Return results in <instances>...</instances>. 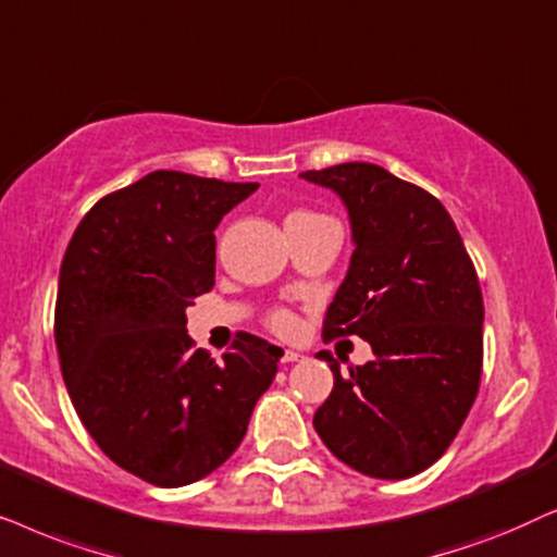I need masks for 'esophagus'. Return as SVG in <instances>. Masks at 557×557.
<instances>
[{"instance_id": "obj_1", "label": "esophagus", "mask_w": 557, "mask_h": 557, "mask_svg": "<svg viewBox=\"0 0 557 557\" xmlns=\"http://www.w3.org/2000/svg\"><path fill=\"white\" fill-rule=\"evenodd\" d=\"M302 359H306V356L298 354V351H290V348H287V351L283 354V361H285V364H295V361H302Z\"/></svg>"}]
</instances>
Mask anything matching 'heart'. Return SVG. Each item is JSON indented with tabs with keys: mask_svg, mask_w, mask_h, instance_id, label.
<instances>
[{
	"mask_svg": "<svg viewBox=\"0 0 557 557\" xmlns=\"http://www.w3.org/2000/svg\"><path fill=\"white\" fill-rule=\"evenodd\" d=\"M308 216H318V213L298 211L293 213L290 219H308ZM267 325H270L274 333H283V336H287V333L295 331V315L287 308H272L270 313H267Z\"/></svg>",
	"mask_w": 557,
	"mask_h": 557,
	"instance_id": "obj_1",
	"label": "heart"
}]
</instances>
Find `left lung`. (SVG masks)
Wrapping results in <instances>:
<instances>
[{
	"mask_svg": "<svg viewBox=\"0 0 557 557\" xmlns=\"http://www.w3.org/2000/svg\"><path fill=\"white\" fill-rule=\"evenodd\" d=\"M344 198L356 249L325 310L323 341L361 336L374 359L348 367L321 351L333 392L313 425L338 461L407 479L446 454L484 364V298L461 234L420 185L372 162L306 170Z\"/></svg>",
	"mask_w": 557,
	"mask_h": 557,
	"instance_id": "obj_1",
	"label": "left lung"
}]
</instances>
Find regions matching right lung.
<instances>
[{"label": "right lung", "mask_w": 557, "mask_h": 557, "mask_svg": "<svg viewBox=\"0 0 557 557\" xmlns=\"http://www.w3.org/2000/svg\"><path fill=\"white\" fill-rule=\"evenodd\" d=\"M259 183L154 170L81 219L61 264L55 348L81 422L154 486L209 476L239 448L283 348L236 333L221 361L185 308L216 277L219 221Z\"/></svg>", "instance_id": "right-lung-1"}]
</instances>
